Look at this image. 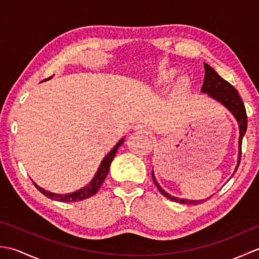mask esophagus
<instances>
[{
	"mask_svg": "<svg viewBox=\"0 0 259 259\" xmlns=\"http://www.w3.org/2000/svg\"><path fill=\"white\" fill-rule=\"evenodd\" d=\"M135 131H136V133H138V134H146V135L149 134V130L147 129V126L142 125V124L136 125L135 126Z\"/></svg>",
	"mask_w": 259,
	"mask_h": 259,
	"instance_id": "1",
	"label": "esophagus"
}]
</instances>
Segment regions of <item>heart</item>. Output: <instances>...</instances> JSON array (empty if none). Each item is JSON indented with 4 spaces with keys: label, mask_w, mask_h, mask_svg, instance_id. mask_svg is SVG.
I'll return each instance as SVG.
<instances>
[{
    "label": "heart",
    "mask_w": 259,
    "mask_h": 259,
    "mask_svg": "<svg viewBox=\"0 0 259 259\" xmlns=\"http://www.w3.org/2000/svg\"><path fill=\"white\" fill-rule=\"evenodd\" d=\"M170 76H171V72H164V73L160 74V76H159V78H160V81L166 82V81H168L170 79Z\"/></svg>",
    "instance_id": "b5f03b06"
}]
</instances>
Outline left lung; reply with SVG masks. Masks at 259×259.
Here are the masks:
<instances>
[{"label": "left lung", "instance_id": "1", "mask_svg": "<svg viewBox=\"0 0 259 259\" xmlns=\"http://www.w3.org/2000/svg\"><path fill=\"white\" fill-rule=\"evenodd\" d=\"M201 92L207 93L209 97H211L214 100L221 102L224 107H226L230 112L233 113L235 119L237 120L239 124V140H238V147H239V153H238V163L236 166V170H237L239 163H240V157H241V142H243V137L246 134L247 130V114H246V109L244 106V102L241 100L240 96L238 95V91L235 89V88L224 80L221 75H219L216 71H214L210 65L205 63V80H203V84L201 88ZM235 170V171H236ZM152 179L155 181L156 186L158 187L159 191L161 192V195L167 197L168 199L180 202V203H186V205H199V203L203 202L207 199H201V200H189V199H181L178 197H174L171 195L167 194L155 178V175L152 171Z\"/></svg>", "mask_w": 259, "mask_h": 259}]
</instances>
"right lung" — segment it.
Segmentation results:
<instances>
[{"label": "right lung", "mask_w": 259, "mask_h": 259, "mask_svg": "<svg viewBox=\"0 0 259 259\" xmlns=\"http://www.w3.org/2000/svg\"><path fill=\"white\" fill-rule=\"evenodd\" d=\"M51 78H52V76H50L49 79H51ZM49 79H46L43 81H47ZM123 141H124V139L122 138L118 142L117 145L114 146L113 149L110 151L106 157L103 158L100 167H99L95 177H93V179L90 181V184H88L85 187L79 189L78 191L71 192V194L60 195V194H54V192L47 191L43 188H41V187H38L35 183H33V184H34V186L36 187V189L38 191H41V194H43L45 196H47L48 198H50V199H53V200L62 201V202H72V201H80V200L87 199V198H89L95 194H97V191L99 190V188H100L101 185L103 184V181H104V179H106L107 175L109 172V168H110V164H111V162H112V159L114 158L115 153H117L118 148L123 144Z\"/></svg>", "instance_id": "obj_1"}]
</instances>
